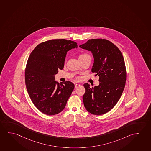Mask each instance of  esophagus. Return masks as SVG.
Returning a JSON list of instances; mask_svg holds the SVG:
<instances>
[{"instance_id": "esophagus-1", "label": "esophagus", "mask_w": 151, "mask_h": 151, "mask_svg": "<svg viewBox=\"0 0 151 151\" xmlns=\"http://www.w3.org/2000/svg\"><path fill=\"white\" fill-rule=\"evenodd\" d=\"M80 86V84H75V88H78Z\"/></svg>"}]
</instances>
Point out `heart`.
Returning <instances> with one entry per match:
<instances>
[{
  "label": "heart",
  "instance_id": "b5f03b06",
  "mask_svg": "<svg viewBox=\"0 0 151 151\" xmlns=\"http://www.w3.org/2000/svg\"><path fill=\"white\" fill-rule=\"evenodd\" d=\"M87 56H89L88 55H87L86 53H82L81 55H80L79 56V59L80 58H82L86 57Z\"/></svg>",
  "mask_w": 151,
  "mask_h": 151
}]
</instances>
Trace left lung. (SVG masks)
Segmentation results:
<instances>
[{"label":"left lung","instance_id":"obj_1","mask_svg":"<svg viewBox=\"0 0 151 151\" xmlns=\"http://www.w3.org/2000/svg\"><path fill=\"white\" fill-rule=\"evenodd\" d=\"M79 47L92 53L91 71L99 77L100 82L92 88L89 84H84V107L92 114L102 115L116 105L124 89L127 73L124 58L119 49L106 39H89Z\"/></svg>","mask_w":151,"mask_h":151}]
</instances>
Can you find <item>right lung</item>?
<instances>
[{
    "mask_svg": "<svg viewBox=\"0 0 151 151\" xmlns=\"http://www.w3.org/2000/svg\"><path fill=\"white\" fill-rule=\"evenodd\" d=\"M77 48L73 41L53 39L39 44L30 55L25 70L27 90L34 105L45 114L61 112L72 93L74 84H59L55 76L63 69L68 51Z\"/></svg>",
    "mask_w": 151,
    "mask_h": 151,
    "instance_id": "1",
    "label": "right lung"
}]
</instances>
